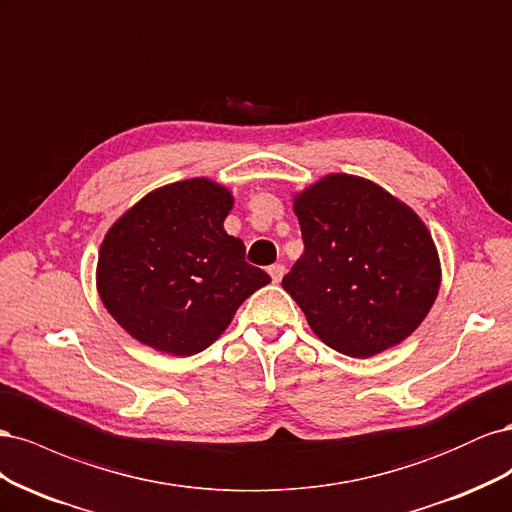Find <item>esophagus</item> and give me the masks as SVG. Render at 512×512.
I'll return each instance as SVG.
<instances>
[{
    "mask_svg": "<svg viewBox=\"0 0 512 512\" xmlns=\"http://www.w3.org/2000/svg\"><path fill=\"white\" fill-rule=\"evenodd\" d=\"M284 273H286V267H284V265H280V262H275V265H271V267H269V275H271V280H273L275 284H277V282H282Z\"/></svg>",
    "mask_w": 512,
    "mask_h": 512,
    "instance_id": "1",
    "label": "esophagus"
}]
</instances>
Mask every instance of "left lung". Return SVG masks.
I'll return each mask as SVG.
<instances>
[{"instance_id":"8db88e82","label":"left lung","mask_w":512,"mask_h":512,"mask_svg":"<svg viewBox=\"0 0 512 512\" xmlns=\"http://www.w3.org/2000/svg\"><path fill=\"white\" fill-rule=\"evenodd\" d=\"M303 256L282 286L333 350L365 359L406 339L440 288L436 245L380 185L329 175L294 198Z\"/></svg>"}]
</instances>
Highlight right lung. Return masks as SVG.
<instances>
[{"label": "right lung", "instance_id": "obj_1", "mask_svg": "<svg viewBox=\"0 0 512 512\" xmlns=\"http://www.w3.org/2000/svg\"><path fill=\"white\" fill-rule=\"evenodd\" d=\"M232 196L209 179L147 194L108 230L98 256V292L138 342L190 356L211 346L237 307L271 277L226 235Z\"/></svg>", "mask_w": 512, "mask_h": 512}]
</instances>
